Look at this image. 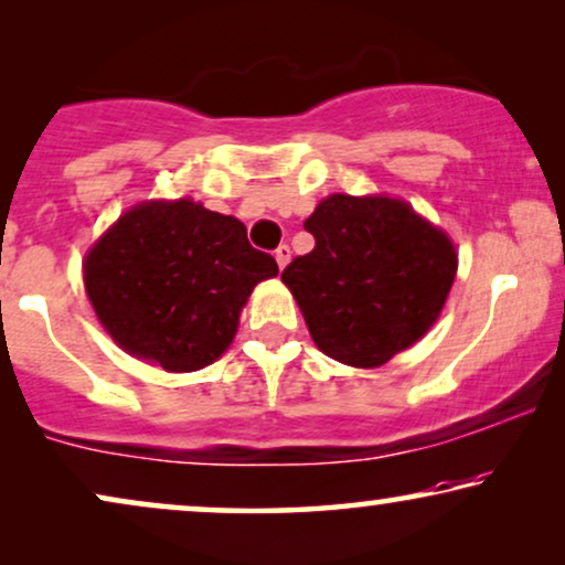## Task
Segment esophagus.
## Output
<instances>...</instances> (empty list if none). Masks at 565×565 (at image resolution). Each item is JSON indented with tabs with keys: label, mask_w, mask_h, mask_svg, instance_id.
<instances>
[{
	"label": "esophagus",
	"mask_w": 565,
	"mask_h": 565,
	"mask_svg": "<svg viewBox=\"0 0 565 565\" xmlns=\"http://www.w3.org/2000/svg\"><path fill=\"white\" fill-rule=\"evenodd\" d=\"M275 259H277V265H280V269H285V265H288V262H290V246L288 244L277 246Z\"/></svg>",
	"instance_id": "esophagus-1"
}]
</instances>
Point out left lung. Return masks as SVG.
Returning <instances> with one entry per match:
<instances>
[{
	"label": "left lung",
	"instance_id": "left-lung-1",
	"mask_svg": "<svg viewBox=\"0 0 565 565\" xmlns=\"http://www.w3.org/2000/svg\"><path fill=\"white\" fill-rule=\"evenodd\" d=\"M303 228L316 246L282 269V282L323 354L381 367L427 334L458 269L443 228L385 195H329Z\"/></svg>",
	"mask_w": 565,
	"mask_h": 565
}]
</instances>
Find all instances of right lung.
Listing matches in <instances>:
<instances>
[{
    "instance_id": "obj_1",
    "label": "right lung",
    "mask_w": 565,
    "mask_h": 565,
    "mask_svg": "<svg viewBox=\"0 0 565 565\" xmlns=\"http://www.w3.org/2000/svg\"><path fill=\"white\" fill-rule=\"evenodd\" d=\"M275 275L242 221L190 198L130 207L84 257V288L107 334L169 373L218 360L254 285Z\"/></svg>"
}]
</instances>
